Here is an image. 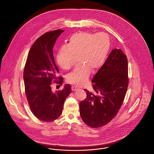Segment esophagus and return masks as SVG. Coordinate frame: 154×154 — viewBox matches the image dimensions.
I'll list each match as a JSON object with an SVG mask.
<instances>
[{"label": "esophagus", "instance_id": "esophagus-1", "mask_svg": "<svg viewBox=\"0 0 154 154\" xmlns=\"http://www.w3.org/2000/svg\"><path fill=\"white\" fill-rule=\"evenodd\" d=\"M79 89V88L78 87H76V86H72V91H76L77 89Z\"/></svg>", "mask_w": 154, "mask_h": 154}]
</instances>
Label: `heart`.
<instances>
[{"label": "heart", "instance_id": "1", "mask_svg": "<svg viewBox=\"0 0 154 154\" xmlns=\"http://www.w3.org/2000/svg\"><path fill=\"white\" fill-rule=\"evenodd\" d=\"M110 47L109 37L105 33L79 32L73 34L66 46L59 50L57 56L59 65L65 69L71 67L73 56H78L79 65L67 75V81L78 86L84 84L90 70L95 71L103 64Z\"/></svg>", "mask_w": 154, "mask_h": 154}]
</instances>
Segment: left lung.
Masks as SVG:
<instances>
[{
	"label": "left lung",
	"mask_w": 154,
	"mask_h": 154,
	"mask_svg": "<svg viewBox=\"0 0 154 154\" xmlns=\"http://www.w3.org/2000/svg\"><path fill=\"white\" fill-rule=\"evenodd\" d=\"M93 91L79 104L82 120L97 128L109 123L124 101L129 84L128 62L121 49L114 48L94 76Z\"/></svg>",
	"instance_id": "8db88e82"
}]
</instances>
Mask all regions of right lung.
Returning a JSON list of instances; mask_svg holds the SVG:
<instances>
[{"instance_id": "add662e5", "label": "right lung", "mask_w": 154, "mask_h": 154, "mask_svg": "<svg viewBox=\"0 0 154 154\" xmlns=\"http://www.w3.org/2000/svg\"><path fill=\"white\" fill-rule=\"evenodd\" d=\"M64 31L57 29L40 36L31 46L23 70L26 98L33 114L40 120L50 122L62 112L66 98L71 93L70 85L60 91H51L52 82L62 85L63 78L56 76L59 69L53 56V47ZM59 79V81H56Z\"/></svg>"}]
</instances>
